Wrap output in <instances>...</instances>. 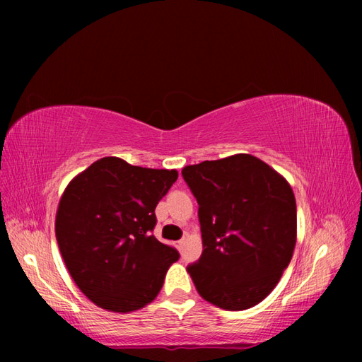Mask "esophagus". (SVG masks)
I'll list each match as a JSON object with an SVG mask.
<instances>
[{
	"label": "esophagus",
	"mask_w": 362,
	"mask_h": 362,
	"mask_svg": "<svg viewBox=\"0 0 362 362\" xmlns=\"http://www.w3.org/2000/svg\"><path fill=\"white\" fill-rule=\"evenodd\" d=\"M183 244H185V241H183V240H179V241H177V249H179V250H182V247H183Z\"/></svg>",
	"instance_id": "1"
}]
</instances>
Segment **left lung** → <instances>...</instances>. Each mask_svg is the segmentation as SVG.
Here are the masks:
<instances>
[{
  "instance_id": "1",
  "label": "left lung",
  "mask_w": 362,
  "mask_h": 362,
  "mask_svg": "<svg viewBox=\"0 0 362 362\" xmlns=\"http://www.w3.org/2000/svg\"><path fill=\"white\" fill-rule=\"evenodd\" d=\"M199 204L204 252L187 267L206 302L241 311L264 300L288 267L297 206L284 177L249 153L182 169Z\"/></svg>"
}]
</instances>
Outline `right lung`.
Wrapping results in <instances>:
<instances>
[{
	"label": "right lung",
	"instance_id": "obj_1",
	"mask_svg": "<svg viewBox=\"0 0 362 362\" xmlns=\"http://www.w3.org/2000/svg\"><path fill=\"white\" fill-rule=\"evenodd\" d=\"M177 175L104 157L68 183L56 214L57 244L74 283L101 308H143L179 259L152 235L156 206Z\"/></svg>",
	"mask_w": 362,
	"mask_h": 362
}]
</instances>
